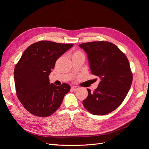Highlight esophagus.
<instances>
[{"mask_svg":"<svg viewBox=\"0 0 149 149\" xmlns=\"http://www.w3.org/2000/svg\"><path fill=\"white\" fill-rule=\"evenodd\" d=\"M71 89H72L73 91H77V90H79V87H78V86H72V87L71 88Z\"/></svg>","mask_w":149,"mask_h":149,"instance_id":"esophagus-1","label":"esophagus"}]
</instances>
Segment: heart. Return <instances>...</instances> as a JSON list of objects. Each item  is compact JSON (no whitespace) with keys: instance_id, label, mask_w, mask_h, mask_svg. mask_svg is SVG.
I'll list each match as a JSON object with an SVG mask.
<instances>
[{"instance_id":"b5f03b06","label":"heart","mask_w":149,"mask_h":149,"mask_svg":"<svg viewBox=\"0 0 149 149\" xmlns=\"http://www.w3.org/2000/svg\"><path fill=\"white\" fill-rule=\"evenodd\" d=\"M80 53H82L81 51H76L74 54H80Z\"/></svg>"}]
</instances>
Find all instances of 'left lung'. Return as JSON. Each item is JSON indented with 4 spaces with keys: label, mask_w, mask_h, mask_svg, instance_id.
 <instances>
[{
    "label": "left lung",
    "mask_w": 149,
    "mask_h": 149,
    "mask_svg": "<svg viewBox=\"0 0 149 149\" xmlns=\"http://www.w3.org/2000/svg\"><path fill=\"white\" fill-rule=\"evenodd\" d=\"M87 54L92 74L101 79L93 92L83 101L93 115H106L113 111L126 98L132 85L133 75L127 57L116 45L106 41L79 45Z\"/></svg>",
    "instance_id": "8db88e82"
}]
</instances>
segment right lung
<instances>
[{
    "label": "right lung",
    "mask_w": 149,
    "mask_h": 149,
    "mask_svg": "<svg viewBox=\"0 0 149 149\" xmlns=\"http://www.w3.org/2000/svg\"><path fill=\"white\" fill-rule=\"evenodd\" d=\"M73 45L42 40L23 52L14 68L15 87L18 99L31 113L47 117L60 107L70 86L51 84L49 75L57 60Z\"/></svg>",
    "instance_id": "add662e5"
}]
</instances>
